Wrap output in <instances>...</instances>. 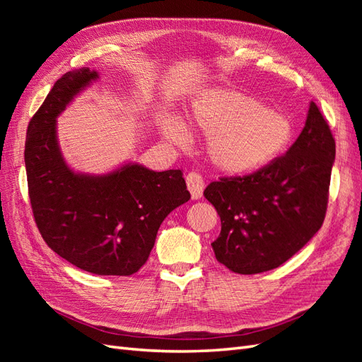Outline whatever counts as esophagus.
<instances>
[{
  "instance_id": "esophagus-1",
  "label": "esophagus",
  "mask_w": 362,
  "mask_h": 362,
  "mask_svg": "<svg viewBox=\"0 0 362 362\" xmlns=\"http://www.w3.org/2000/svg\"><path fill=\"white\" fill-rule=\"evenodd\" d=\"M185 182H187V187H189V192H190L193 199L202 198L205 182H204V178L201 177L199 173L190 172L187 177H185Z\"/></svg>"
}]
</instances>
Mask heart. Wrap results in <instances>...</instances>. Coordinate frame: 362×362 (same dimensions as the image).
Returning <instances> with one entry per match:
<instances>
[{
  "instance_id": "1",
  "label": "heart",
  "mask_w": 362,
  "mask_h": 362,
  "mask_svg": "<svg viewBox=\"0 0 362 362\" xmlns=\"http://www.w3.org/2000/svg\"><path fill=\"white\" fill-rule=\"evenodd\" d=\"M189 125L208 139V157L229 175H246L282 157L294 139L291 119L245 92L214 89L201 93L190 105ZM170 144L185 146L189 131L178 117L161 122Z\"/></svg>"
}]
</instances>
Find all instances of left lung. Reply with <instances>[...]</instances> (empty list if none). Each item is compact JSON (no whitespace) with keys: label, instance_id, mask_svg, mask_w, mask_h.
Listing matches in <instances>:
<instances>
[{"label":"left lung","instance_id":"8db88e82","mask_svg":"<svg viewBox=\"0 0 362 362\" xmlns=\"http://www.w3.org/2000/svg\"><path fill=\"white\" fill-rule=\"evenodd\" d=\"M335 140L315 103L299 137L278 160L245 177L221 178L204 192L221 216L214 255L240 275L276 269L325 221Z\"/></svg>","mask_w":362,"mask_h":362}]
</instances>
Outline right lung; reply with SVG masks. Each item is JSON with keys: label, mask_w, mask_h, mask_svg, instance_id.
<instances>
[{"label": "right lung", "mask_w": 362, "mask_h": 362, "mask_svg": "<svg viewBox=\"0 0 362 362\" xmlns=\"http://www.w3.org/2000/svg\"><path fill=\"white\" fill-rule=\"evenodd\" d=\"M89 68L64 74L25 140L28 194L39 233L57 255L95 275L128 276L145 264L161 222L190 199L182 172L128 163L105 175L74 172L57 141L56 119L98 78Z\"/></svg>", "instance_id": "1"}]
</instances>
